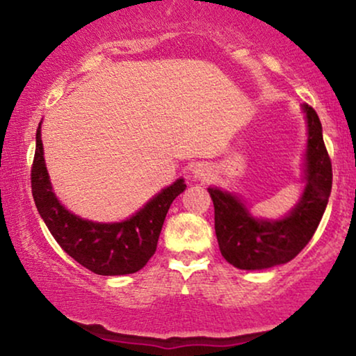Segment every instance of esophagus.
<instances>
[{
  "instance_id": "esophagus-1",
  "label": "esophagus",
  "mask_w": 356,
  "mask_h": 356,
  "mask_svg": "<svg viewBox=\"0 0 356 356\" xmlns=\"http://www.w3.org/2000/svg\"><path fill=\"white\" fill-rule=\"evenodd\" d=\"M191 173H193V178L194 179H199V181H204V179H207L209 177L212 175V170L209 167L207 163H196L194 167L191 168Z\"/></svg>"
}]
</instances>
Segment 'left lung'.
Returning <instances> with one entry per match:
<instances>
[{"instance_id":"1","label":"left lung","mask_w":356,"mask_h":356,"mask_svg":"<svg viewBox=\"0 0 356 356\" xmlns=\"http://www.w3.org/2000/svg\"><path fill=\"white\" fill-rule=\"evenodd\" d=\"M308 124L305 189L289 216L277 220L252 217L235 194L209 188L216 211V235L222 256L232 266L261 270L293 259L313 238L332 189V165L324 145L323 126L313 106L301 105Z\"/></svg>"}]
</instances>
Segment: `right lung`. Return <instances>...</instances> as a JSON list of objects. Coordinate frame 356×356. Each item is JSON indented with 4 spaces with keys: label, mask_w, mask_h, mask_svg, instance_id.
<instances>
[{
    "label": "right lung",
    "mask_w": 356,
    "mask_h": 356,
    "mask_svg": "<svg viewBox=\"0 0 356 356\" xmlns=\"http://www.w3.org/2000/svg\"><path fill=\"white\" fill-rule=\"evenodd\" d=\"M35 140V157L31 173L32 196L38 213L58 245L94 274L126 275L143 269L157 250L170 206L175 197L186 189L184 179L179 178L162 189L123 222L86 220L67 211L53 191L43 159L40 126Z\"/></svg>",
    "instance_id": "1"
}]
</instances>
